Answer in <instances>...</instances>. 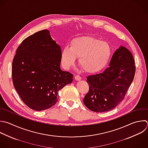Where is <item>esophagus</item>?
<instances>
[{
    "instance_id": "34e87169",
    "label": "esophagus",
    "mask_w": 148,
    "mask_h": 148,
    "mask_svg": "<svg viewBox=\"0 0 148 148\" xmlns=\"http://www.w3.org/2000/svg\"><path fill=\"white\" fill-rule=\"evenodd\" d=\"M75 80H80L82 79V77H81V76H80L79 75H76L75 76Z\"/></svg>"
}]
</instances>
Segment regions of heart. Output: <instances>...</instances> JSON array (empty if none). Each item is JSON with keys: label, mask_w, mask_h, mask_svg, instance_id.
Instances as JSON below:
<instances>
[{"label": "heart", "mask_w": 148, "mask_h": 148, "mask_svg": "<svg viewBox=\"0 0 148 148\" xmlns=\"http://www.w3.org/2000/svg\"><path fill=\"white\" fill-rule=\"evenodd\" d=\"M111 52L107 42L90 36L77 38L71 41L70 47L65 46L62 49L61 64L65 68H69L79 57V64L84 71L96 72L106 65Z\"/></svg>", "instance_id": "heart-1"}]
</instances>
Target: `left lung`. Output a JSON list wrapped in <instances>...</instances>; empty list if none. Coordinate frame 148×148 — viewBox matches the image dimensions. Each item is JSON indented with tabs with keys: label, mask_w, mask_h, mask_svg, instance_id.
Returning a JSON list of instances; mask_svg holds the SVG:
<instances>
[{
	"label": "left lung",
	"mask_w": 148,
	"mask_h": 148,
	"mask_svg": "<svg viewBox=\"0 0 148 148\" xmlns=\"http://www.w3.org/2000/svg\"><path fill=\"white\" fill-rule=\"evenodd\" d=\"M109 68L103 72L88 76V92L83 99L85 106L95 112H104L116 107L124 98L135 76L132 55L120 47L113 55Z\"/></svg>",
	"instance_id": "left-lung-1"
}]
</instances>
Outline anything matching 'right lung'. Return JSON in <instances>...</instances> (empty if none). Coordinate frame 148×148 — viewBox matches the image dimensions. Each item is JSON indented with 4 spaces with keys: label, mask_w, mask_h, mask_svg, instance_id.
Instances as JSON below:
<instances>
[{
    "label": "right lung",
    "mask_w": 148,
    "mask_h": 148,
    "mask_svg": "<svg viewBox=\"0 0 148 148\" xmlns=\"http://www.w3.org/2000/svg\"><path fill=\"white\" fill-rule=\"evenodd\" d=\"M61 53L48 30L28 36L18 47L12 64L13 83L31 109L51 108L58 101V91L72 83L73 75L60 69Z\"/></svg>",
    "instance_id": "obj_1"
}]
</instances>
